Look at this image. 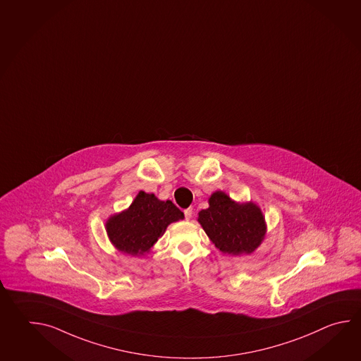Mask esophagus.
I'll return each mask as SVG.
<instances>
[{
  "label": "esophagus",
  "mask_w": 361,
  "mask_h": 361,
  "mask_svg": "<svg viewBox=\"0 0 361 361\" xmlns=\"http://www.w3.org/2000/svg\"><path fill=\"white\" fill-rule=\"evenodd\" d=\"M184 214H185V219H186V220H190V219H192V208H186V209H185V211H184Z\"/></svg>",
  "instance_id": "esophagus-1"
}]
</instances>
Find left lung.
I'll return each instance as SVG.
<instances>
[{"label": "left lung", "mask_w": 361, "mask_h": 361, "mask_svg": "<svg viewBox=\"0 0 361 361\" xmlns=\"http://www.w3.org/2000/svg\"><path fill=\"white\" fill-rule=\"evenodd\" d=\"M198 221L214 245L228 255L252 253L265 236L261 209L253 203L238 204L222 192L211 195L209 208L199 212Z\"/></svg>", "instance_id": "left-lung-1"}]
</instances>
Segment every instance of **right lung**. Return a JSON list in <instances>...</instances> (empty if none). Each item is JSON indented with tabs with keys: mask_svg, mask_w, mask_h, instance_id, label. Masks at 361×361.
<instances>
[{
	"mask_svg": "<svg viewBox=\"0 0 361 361\" xmlns=\"http://www.w3.org/2000/svg\"><path fill=\"white\" fill-rule=\"evenodd\" d=\"M184 214L171 200H159L154 194L140 192L130 208L106 222V231L118 250L141 256L149 252L171 222Z\"/></svg>",
	"mask_w": 361,
	"mask_h": 361,
	"instance_id": "right-lung-1",
	"label": "right lung"
}]
</instances>
